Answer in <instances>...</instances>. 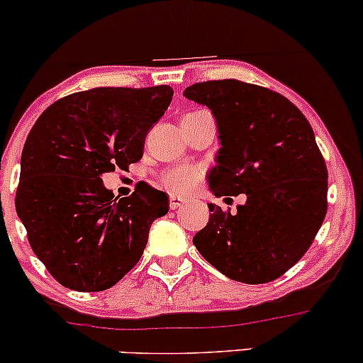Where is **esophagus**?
I'll use <instances>...</instances> for the list:
<instances>
[{"mask_svg":"<svg viewBox=\"0 0 363 363\" xmlns=\"http://www.w3.org/2000/svg\"><path fill=\"white\" fill-rule=\"evenodd\" d=\"M169 199H170V208H172V210H177L179 206H182L186 203V199L181 198V196H177V194H170Z\"/></svg>","mask_w":363,"mask_h":363,"instance_id":"obj_1","label":"esophagus"}]
</instances>
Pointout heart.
I'll return each mask as SVG.
<instances>
[{
	"label": "heart",
	"mask_w": 363,
	"mask_h": 363,
	"mask_svg": "<svg viewBox=\"0 0 363 363\" xmlns=\"http://www.w3.org/2000/svg\"><path fill=\"white\" fill-rule=\"evenodd\" d=\"M201 182V170L191 165H179L162 174L160 184L172 193H191Z\"/></svg>",
	"instance_id": "1"
}]
</instances>
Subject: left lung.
Here are the masks:
<instances>
[{
  "label": "left lung",
  "mask_w": 363,
  "mask_h": 363,
  "mask_svg": "<svg viewBox=\"0 0 363 363\" xmlns=\"http://www.w3.org/2000/svg\"><path fill=\"white\" fill-rule=\"evenodd\" d=\"M184 97L205 104L218 124L210 189L247 196L235 213L208 205L196 249L230 280H277L307 252L328 211L326 162L309 121L278 91L232 78L194 83Z\"/></svg>",
  "instance_id": "obj_1"
}]
</instances>
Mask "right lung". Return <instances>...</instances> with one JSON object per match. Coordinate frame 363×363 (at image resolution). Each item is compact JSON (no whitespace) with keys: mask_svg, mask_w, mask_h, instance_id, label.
<instances>
[{"mask_svg":"<svg viewBox=\"0 0 363 363\" xmlns=\"http://www.w3.org/2000/svg\"><path fill=\"white\" fill-rule=\"evenodd\" d=\"M172 95L169 85L77 91L49 106L28 133L15 208L32 251L66 289L114 286L140 261L152 223L167 215L164 191L145 182L118 199L101 176L143 157Z\"/></svg>","mask_w":363,"mask_h":363,"instance_id":"add662e5","label":"right lung"}]
</instances>
